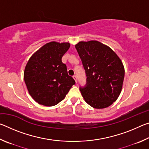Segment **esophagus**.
Segmentation results:
<instances>
[{
  "label": "esophagus",
  "mask_w": 149,
  "mask_h": 149,
  "mask_svg": "<svg viewBox=\"0 0 149 149\" xmlns=\"http://www.w3.org/2000/svg\"><path fill=\"white\" fill-rule=\"evenodd\" d=\"M73 77H74V79H75V82H77V76H76V75H74V76H73Z\"/></svg>",
  "instance_id": "1"
}]
</instances>
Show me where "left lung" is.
Segmentation results:
<instances>
[{
    "mask_svg": "<svg viewBox=\"0 0 149 149\" xmlns=\"http://www.w3.org/2000/svg\"><path fill=\"white\" fill-rule=\"evenodd\" d=\"M75 49L87 79L79 90L88 104L97 109L109 107L119 97L124 79L120 58L107 45L97 41H81Z\"/></svg>",
    "mask_w": 149,
    "mask_h": 149,
    "instance_id": "left-lung-1",
    "label": "left lung"
}]
</instances>
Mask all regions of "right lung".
<instances>
[{
  "mask_svg": "<svg viewBox=\"0 0 149 149\" xmlns=\"http://www.w3.org/2000/svg\"><path fill=\"white\" fill-rule=\"evenodd\" d=\"M69 42H50L30 58L24 71V81L30 95L39 104L52 107L64 99L75 81L68 74L62 58Z\"/></svg>",
  "mask_w": 149,
  "mask_h": 149,
  "instance_id": "1",
  "label": "right lung"
}]
</instances>
